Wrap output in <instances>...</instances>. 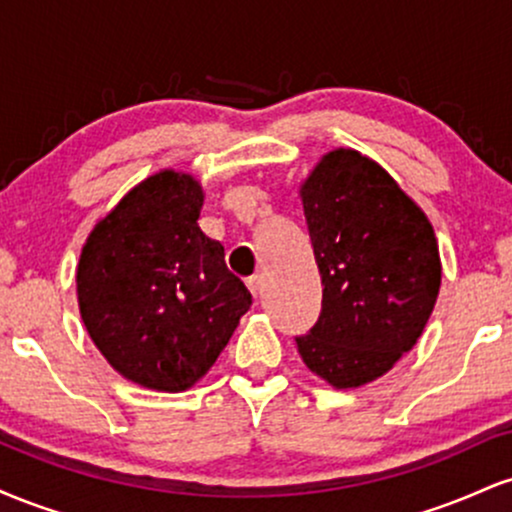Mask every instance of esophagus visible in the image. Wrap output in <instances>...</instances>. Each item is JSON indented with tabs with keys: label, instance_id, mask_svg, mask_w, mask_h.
Returning <instances> with one entry per match:
<instances>
[{
	"label": "esophagus",
	"instance_id": "34e87169",
	"mask_svg": "<svg viewBox=\"0 0 512 512\" xmlns=\"http://www.w3.org/2000/svg\"><path fill=\"white\" fill-rule=\"evenodd\" d=\"M248 289L252 291V296H262V291H264V276H250L248 279Z\"/></svg>",
	"mask_w": 512,
	"mask_h": 512
}]
</instances>
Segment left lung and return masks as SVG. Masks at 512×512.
<instances>
[{
  "instance_id": "left-lung-1",
  "label": "left lung",
  "mask_w": 512,
  "mask_h": 512,
  "mask_svg": "<svg viewBox=\"0 0 512 512\" xmlns=\"http://www.w3.org/2000/svg\"><path fill=\"white\" fill-rule=\"evenodd\" d=\"M301 199L322 310L296 337L298 354L337 390L366 385L407 354L433 313L436 233L387 170L351 149L322 156Z\"/></svg>"
}]
</instances>
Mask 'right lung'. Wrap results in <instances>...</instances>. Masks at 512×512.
I'll return each instance as SVG.
<instances>
[{"mask_svg": "<svg viewBox=\"0 0 512 512\" xmlns=\"http://www.w3.org/2000/svg\"><path fill=\"white\" fill-rule=\"evenodd\" d=\"M202 185L161 170L96 223L76 267L79 310L117 373L158 392L192 387L236 332L252 296L219 240L199 231Z\"/></svg>", "mask_w": 512, "mask_h": 512, "instance_id": "add662e5", "label": "right lung"}]
</instances>
